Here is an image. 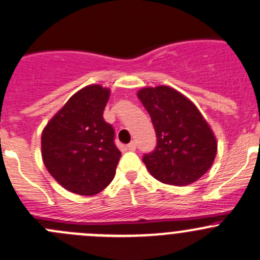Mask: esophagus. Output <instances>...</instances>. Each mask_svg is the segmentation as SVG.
I'll return each instance as SVG.
<instances>
[{
	"mask_svg": "<svg viewBox=\"0 0 260 260\" xmlns=\"http://www.w3.org/2000/svg\"><path fill=\"white\" fill-rule=\"evenodd\" d=\"M136 147H137V145H136V142H135V141H133V142L128 143V145H127V147H125V148H127L128 151H135Z\"/></svg>",
	"mask_w": 260,
	"mask_h": 260,
	"instance_id": "34e87169",
	"label": "esophagus"
}]
</instances>
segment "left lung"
<instances>
[{
	"label": "left lung",
	"mask_w": 260,
	"mask_h": 260,
	"mask_svg": "<svg viewBox=\"0 0 260 260\" xmlns=\"http://www.w3.org/2000/svg\"><path fill=\"white\" fill-rule=\"evenodd\" d=\"M153 123L157 145L143 154L149 174L161 182L186 186L211 167L216 140L195 104L170 86L138 91Z\"/></svg>",
	"instance_id": "8db88e82"
}]
</instances>
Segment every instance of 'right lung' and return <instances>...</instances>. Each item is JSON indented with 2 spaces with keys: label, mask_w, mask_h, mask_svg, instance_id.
Segmentation results:
<instances>
[{
  "label": "right lung",
  "mask_w": 260,
  "mask_h": 260,
  "mask_svg": "<svg viewBox=\"0 0 260 260\" xmlns=\"http://www.w3.org/2000/svg\"><path fill=\"white\" fill-rule=\"evenodd\" d=\"M109 90L89 85L52 117L41 136L46 169L67 190L95 195L113 180L120 151L114 128L103 118Z\"/></svg>",
  "instance_id": "add662e5"
}]
</instances>
